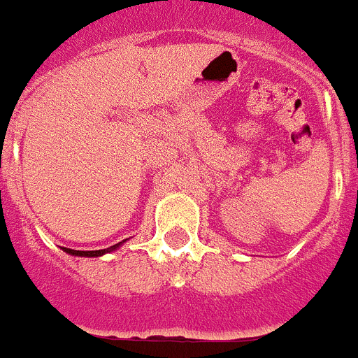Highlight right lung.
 <instances>
[{
  "label": "right lung",
  "mask_w": 358,
  "mask_h": 358,
  "mask_svg": "<svg viewBox=\"0 0 358 358\" xmlns=\"http://www.w3.org/2000/svg\"><path fill=\"white\" fill-rule=\"evenodd\" d=\"M127 240H122V242L115 243V245L108 247V249H101V250H74V249H66V247H62L64 252L71 254V256H80V257H99V256H104V254L108 252H113V250L118 249L122 243H125Z\"/></svg>",
  "instance_id": "add662e5"
}]
</instances>
